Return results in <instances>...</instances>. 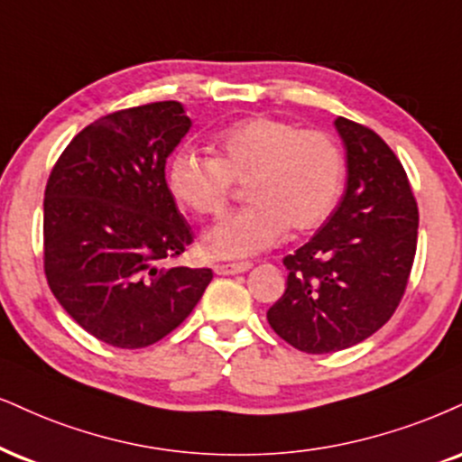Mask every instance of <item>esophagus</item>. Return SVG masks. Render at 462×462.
I'll list each match as a JSON object with an SVG mask.
<instances>
[{
	"mask_svg": "<svg viewBox=\"0 0 462 462\" xmlns=\"http://www.w3.org/2000/svg\"><path fill=\"white\" fill-rule=\"evenodd\" d=\"M250 267L253 265L246 263V261H244V263H218L214 265V272L220 276H231V274H244V272H248Z\"/></svg>",
	"mask_w": 462,
	"mask_h": 462,
	"instance_id": "34e87169",
	"label": "esophagus"
}]
</instances>
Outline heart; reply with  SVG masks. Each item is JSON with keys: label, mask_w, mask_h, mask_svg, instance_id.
<instances>
[{"label": "heart", "mask_w": 462, "mask_h": 462, "mask_svg": "<svg viewBox=\"0 0 462 462\" xmlns=\"http://www.w3.org/2000/svg\"><path fill=\"white\" fill-rule=\"evenodd\" d=\"M340 147L326 133L272 117H250L216 139V158L181 150L167 167V188L181 208L216 218L233 181L244 184L246 208L226 216L201 240L209 259H246L274 246L287 226L317 229L343 190Z\"/></svg>", "instance_id": "obj_1"}]
</instances>
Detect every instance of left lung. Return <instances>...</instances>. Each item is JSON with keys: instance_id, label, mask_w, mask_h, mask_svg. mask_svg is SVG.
<instances>
[{"instance_id": "obj_1", "label": "left lung", "mask_w": 462, "mask_h": 462, "mask_svg": "<svg viewBox=\"0 0 462 462\" xmlns=\"http://www.w3.org/2000/svg\"><path fill=\"white\" fill-rule=\"evenodd\" d=\"M345 195L326 225L284 257L282 298L267 310L295 349L332 353L362 343L394 315L418 244V203L402 164L377 133L338 117Z\"/></svg>"}]
</instances>
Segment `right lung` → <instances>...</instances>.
<instances>
[{
    "label": "right lung",
    "mask_w": 462,
    "mask_h": 462,
    "mask_svg": "<svg viewBox=\"0 0 462 462\" xmlns=\"http://www.w3.org/2000/svg\"><path fill=\"white\" fill-rule=\"evenodd\" d=\"M190 126L175 100L111 113L74 136L49 175L51 291L85 332L119 349L173 332L214 276L208 267H161L192 242L164 178Z\"/></svg>",
    "instance_id": "1"
}]
</instances>
